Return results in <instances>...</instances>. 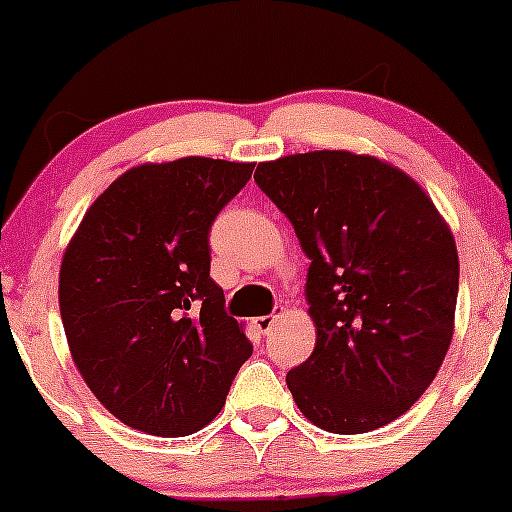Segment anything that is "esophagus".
Instances as JSON below:
<instances>
[{
	"mask_svg": "<svg viewBox=\"0 0 512 512\" xmlns=\"http://www.w3.org/2000/svg\"><path fill=\"white\" fill-rule=\"evenodd\" d=\"M277 317H280V314H265V317H257V319H255L257 332H260V334H270V329L275 327Z\"/></svg>",
	"mask_w": 512,
	"mask_h": 512,
	"instance_id": "obj_1",
	"label": "esophagus"
}]
</instances>
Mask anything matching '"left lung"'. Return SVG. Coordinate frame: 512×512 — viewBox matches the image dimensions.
I'll use <instances>...</instances> for the list:
<instances>
[{"instance_id": "1", "label": "left lung", "mask_w": 512, "mask_h": 512, "mask_svg": "<svg viewBox=\"0 0 512 512\" xmlns=\"http://www.w3.org/2000/svg\"><path fill=\"white\" fill-rule=\"evenodd\" d=\"M257 185L287 215L309 257L317 344L287 386L332 433H366L411 409L453 339L458 250L414 178L349 151L257 165Z\"/></svg>"}]
</instances>
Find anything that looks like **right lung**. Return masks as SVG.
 Masks as SVG:
<instances>
[{
	"label": "right lung",
	"mask_w": 512,
	"mask_h": 512,
	"mask_svg": "<svg viewBox=\"0 0 512 512\" xmlns=\"http://www.w3.org/2000/svg\"><path fill=\"white\" fill-rule=\"evenodd\" d=\"M252 168L200 156L136 165L98 195L66 247V342L86 386L126 426L200 431L250 359L210 277L208 237Z\"/></svg>",
	"instance_id": "1"
}]
</instances>
